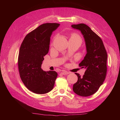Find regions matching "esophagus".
Listing matches in <instances>:
<instances>
[{
    "instance_id": "1",
    "label": "esophagus",
    "mask_w": 120,
    "mask_h": 120,
    "mask_svg": "<svg viewBox=\"0 0 120 120\" xmlns=\"http://www.w3.org/2000/svg\"><path fill=\"white\" fill-rule=\"evenodd\" d=\"M61 73L63 75H68V74H69V72H68V71H66L63 70V71H61Z\"/></svg>"
}]
</instances>
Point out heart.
Wrapping results in <instances>:
<instances>
[{"mask_svg": "<svg viewBox=\"0 0 120 120\" xmlns=\"http://www.w3.org/2000/svg\"><path fill=\"white\" fill-rule=\"evenodd\" d=\"M70 39H76L79 40V41H81L80 37H79L78 34H71V37H70Z\"/></svg>", "mask_w": 120, "mask_h": 120, "instance_id": "obj_1", "label": "heart"}]
</instances>
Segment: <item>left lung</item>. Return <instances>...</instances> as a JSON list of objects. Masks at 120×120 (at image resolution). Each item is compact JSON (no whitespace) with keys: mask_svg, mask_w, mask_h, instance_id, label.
Listing matches in <instances>:
<instances>
[{"mask_svg":"<svg viewBox=\"0 0 120 120\" xmlns=\"http://www.w3.org/2000/svg\"><path fill=\"white\" fill-rule=\"evenodd\" d=\"M72 28L81 31L85 39L86 54L79 66L86 68L82 77L78 73V81L73 85L74 92L82 97L96 93L103 84L107 74V53L102 40L88 25L72 24Z\"/></svg>","mask_w":120,"mask_h":120,"instance_id":"1","label":"left lung"}]
</instances>
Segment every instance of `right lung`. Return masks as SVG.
<instances>
[{"mask_svg":"<svg viewBox=\"0 0 120 120\" xmlns=\"http://www.w3.org/2000/svg\"><path fill=\"white\" fill-rule=\"evenodd\" d=\"M56 23L42 24L28 34L19 49L18 66L21 81L30 91L44 94L53 89L57 74L41 68L43 56L49 52L52 32L60 26Z\"/></svg>","mask_w":120,"mask_h":120,"instance_id":"obj_1","label":"right lung"}]
</instances>
